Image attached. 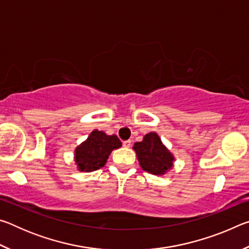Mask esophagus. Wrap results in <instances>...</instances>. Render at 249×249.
I'll list each match as a JSON object with an SVG mask.
<instances>
[{
    "instance_id": "1",
    "label": "esophagus",
    "mask_w": 249,
    "mask_h": 249,
    "mask_svg": "<svg viewBox=\"0 0 249 249\" xmlns=\"http://www.w3.org/2000/svg\"><path fill=\"white\" fill-rule=\"evenodd\" d=\"M130 145H132V141H130V140L123 142V146L126 147V148H128V147H130Z\"/></svg>"
}]
</instances>
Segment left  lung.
<instances>
[{"mask_svg":"<svg viewBox=\"0 0 249 249\" xmlns=\"http://www.w3.org/2000/svg\"><path fill=\"white\" fill-rule=\"evenodd\" d=\"M133 148L141 167L149 174L163 175L172 168L174 156L156 133L146 134L144 140L135 142Z\"/></svg>","mask_w":249,"mask_h":249,"instance_id":"1","label":"left lung"}]
</instances>
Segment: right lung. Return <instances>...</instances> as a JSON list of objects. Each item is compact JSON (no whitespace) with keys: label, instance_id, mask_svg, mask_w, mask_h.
Here are the masks:
<instances>
[{"label":"right lung","instance_id":"obj_1","mask_svg":"<svg viewBox=\"0 0 249 249\" xmlns=\"http://www.w3.org/2000/svg\"><path fill=\"white\" fill-rule=\"evenodd\" d=\"M122 146L116 135H107L100 130H93L90 136L77 147L74 154L79 170L94 171L104 167L113 149Z\"/></svg>","mask_w":249,"mask_h":249}]
</instances>
